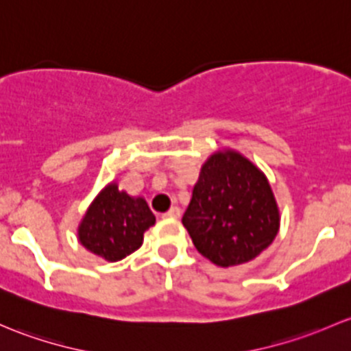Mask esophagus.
Instances as JSON below:
<instances>
[{
    "label": "esophagus",
    "instance_id": "obj_1",
    "mask_svg": "<svg viewBox=\"0 0 351 351\" xmlns=\"http://www.w3.org/2000/svg\"><path fill=\"white\" fill-rule=\"evenodd\" d=\"M179 216H180V209L177 208V206L169 209L167 213H164V218H179Z\"/></svg>",
    "mask_w": 351,
    "mask_h": 351
}]
</instances>
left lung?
Segmentation results:
<instances>
[{
	"instance_id": "obj_1",
	"label": "left lung",
	"mask_w": 351,
	"mask_h": 351,
	"mask_svg": "<svg viewBox=\"0 0 351 351\" xmlns=\"http://www.w3.org/2000/svg\"><path fill=\"white\" fill-rule=\"evenodd\" d=\"M194 247L219 267L262 254L279 231V209L265 176L237 152L211 155L182 216Z\"/></svg>"
}]
</instances>
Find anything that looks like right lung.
<instances>
[{
	"label": "right lung",
	"instance_id": "add662e5",
	"mask_svg": "<svg viewBox=\"0 0 351 351\" xmlns=\"http://www.w3.org/2000/svg\"><path fill=\"white\" fill-rule=\"evenodd\" d=\"M154 223V213L142 197L133 199L110 184L89 206L79 226V240L93 254L118 262L142 247L143 233Z\"/></svg>",
	"mask_w": 351,
	"mask_h": 351
}]
</instances>
